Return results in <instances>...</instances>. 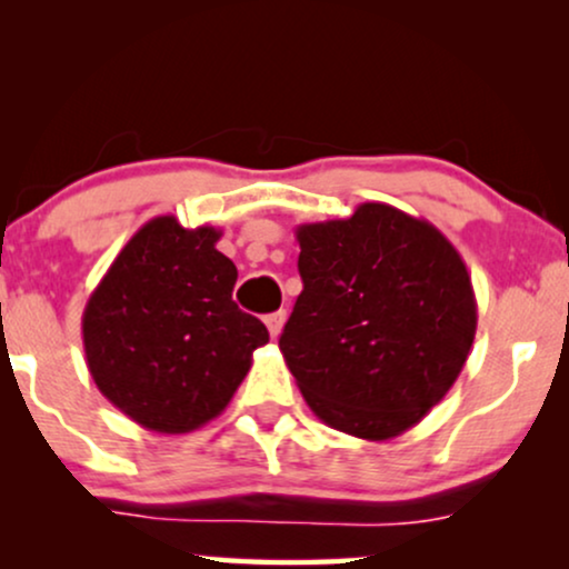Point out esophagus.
Returning a JSON list of instances; mask_svg holds the SVG:
<instances>
[{
    "label": "esophagus",
    "mask_w": 569,
    "mask_h": 569,
    "mask_svg": "<svg viewBox=\"0 0 569 569\" xmlns=\"http://www.w3.org/2000/svg\"><path fill=\"white\" fill-rule=\"evenodd\" d=\"M267 329H270V337L278 339L280 337V329H283L286 323V310H278V312H270V316L264 318Z\"/></svg>",
    "instance_id": "1"
}]
</instances>
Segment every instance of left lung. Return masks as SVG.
Returning <instances> with one entry per match:
<instances>
[{
    "mask_svg": "<svg viewBox=\"0 0 569 569\" xmlns=\"http://www.w3.org/2000/svg\"><path fill=\"white\" fill-rule=\"evenodd\" d=\"M286 367L326 426L388 441L449 393L476 337V293L447 234L388 202L297 227Z\"/></svg>",
    "mask_w": 569,
    "mask_h": 569,
    "instance_id": "8db88e82",
    "label": "left lung"
}]
</instances>
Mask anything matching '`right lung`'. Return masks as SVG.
Wrapping results in <instances>:
<instances>
[{"label":"right lung","mask_w":569,"mask_h":569,"mask_svg":"<svg viewBox=\"0 0 569 569\" xmlns=\"http://www.w3.org/2000/svg\"><path fill=\"white\" fill-rule=\"evenodd\" d=\"M221 230L154 217L122 246L82 312L96 388L154 433H189L227 409L270 342L232 302L238 267L217 251Z\"/></svg>","instance_id":"right-lung-1"}]
</instances>
